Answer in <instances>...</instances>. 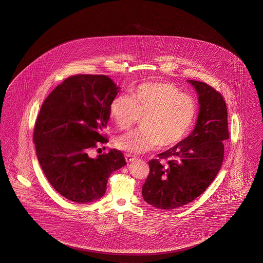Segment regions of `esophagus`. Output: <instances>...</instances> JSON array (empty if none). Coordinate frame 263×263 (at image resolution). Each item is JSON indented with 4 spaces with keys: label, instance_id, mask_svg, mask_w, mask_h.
Returning a JSON list of instances; mask_svg holds the SVG:
<instances>
[{
    "label": "esophagus",
    "instance_id": "obj_1",
    "mask_svg": "<svg viewBox=\"0 0 263 263\" xmlns=\"http://www.w3.org/2000/svg\"><path fill=\"white\" fill-rule=\"evenodd\" d=\"M135 159L136 157L134 155L129 154V153H126V154H125V160H126V162H127V163H129V162H133Z\"/></svg>",
    "mask_w": 263,
    "mask_h": 263
}]
</instances>
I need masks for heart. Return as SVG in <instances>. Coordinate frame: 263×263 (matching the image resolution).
Segmentation results:
<instances>
[{
  "label": "heart",
  "instance_id": "1",
  "mask_svg": "<svg viewBox=\"0 0 263 263\" xmlns=\"http://www.w3.org/2000/svg\"><path fill=\"white\" fill-rule=\"evenodd\" d=\"M109 111L117 127L126 129L141 117L142 127L118 136L116 146L129 153H143L158 147H172L183 141L196 118L197 105L173 84L143 83L130 97L116 96Z\"/></svg>",
  "mask_w": 263,
  "mask_h": 263
}]
</instances>
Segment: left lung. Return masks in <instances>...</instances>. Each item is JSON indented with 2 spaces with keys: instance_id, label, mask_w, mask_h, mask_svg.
Wrapping results in <instances>:
<instances>
[{
  "instance_id": "obj_1",
  "label": "left lung",
  "mask_w": 263,
  "mask_h": 263,
  "mask_svg": "<svg viewBox=\"0 0 263 263\" xmlns=\"http://www.w3.org/2000/svg\"><path fill=\"white\" fill-rule=\"evenodd\" d=\"M188 82L199 96L197 124L183 141L148 162L142 189L143 199L159 209L183 206L206 190L222 167L223 142L230 138L222 95L203 82Z\"/></svg>"
}]
</instances>
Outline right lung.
<instances>
[{
	"label": "right lung",
	"mask_w": 263,
	"mask_h": 263,
	"mask_svg": "<svg viewBox=\"0 0 263 263\" xmlns=\"http://www.w3.org/2000/svg\"><path fill=\"white\" fill-rule=\"evenodd\" d=\"M119 91L106 75L78 74L54 88L40 108L33 130L37 159L53 188L74 202L103 197L110 175L126 165L117 149L96 159L88 155L97 143L108 142L102 131Z\"/></svg>",
	"instance_id": "obj_1"
}]
</instances>
